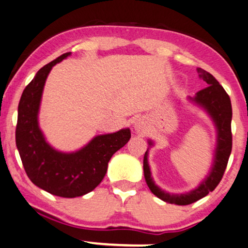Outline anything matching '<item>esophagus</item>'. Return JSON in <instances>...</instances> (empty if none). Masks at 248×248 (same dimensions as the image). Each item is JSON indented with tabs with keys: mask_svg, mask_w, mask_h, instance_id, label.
<instances>
[{
	"mask_svg": "<svg viewBox=\"0 0 248 248\" xmlns=\"http://www.w3.org/2000/svg\"><path fill=\"white\" fill-rule=\"evenodd\" d=\"M135 129H136L137 131H141V130H143V124H141L140 121L135 122Z\"/></svg>",
	"mask_w": 248,
	"mask_h": 248,
	"instance_id": "obj_1",
	"label": "esophagus"
}]
</instances>
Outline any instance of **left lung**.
<instances>
[{"label":"left lung","mask_w":248,"mask_h":248,"mask_svg":"<svg viewBox=\"0 0 248 248\" xmlns=\"http://www.w3.org/2000/svg\"><path fill=\"white\" fill-rule=\"evenodd\" d=\"M197 72L200 74V78L206 82L207 87L197 92L194 97H188V101L197 105V107L202 108L206 112L217 130V143L216 150H214L213 163L207 176L201 181L199 186L187 191V193H168V191L161 189L155 184L153 177H152L151 168L147 158L148 151L154 145L151 140H148V148L144 155V177L148 188L160 200L170 204H177V205H188V204L196 202V201L205 197L210 191L216 189L220 180L222 179L232 147V108L229 95L226 93L222 86L219 84V81L210 72L203 70L201 68L197 69Z\"/></svg>","instance_id":"1"}]
</instances>
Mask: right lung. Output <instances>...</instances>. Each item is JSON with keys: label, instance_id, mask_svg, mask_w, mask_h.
<instances>
[{"label": "right lung", "instance_id": "obj_1", "mask_svg": "<svg viewBox=\"0 0 248 248\" xmlns=\"http://www.w3.org/2000/svg\"><path fill=\"white\" fill-rule=\"evenodd\" d=\"M70 52L39 69L24 90L18 107L16 144L29 179L52 195L74 199L95 189L105 176L115 152L130 140V129L97 135L75 152H61L47 143L38 124L43 90L55 64Z\"/></svg>", "mask_w": 248, "mask_h": 248}]
</instances>
